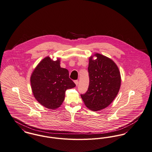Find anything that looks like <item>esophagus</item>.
<instances>
[{"label": "esophagus", "instance_id": "1", "mask_svg": "<svg viewBox=\"0 0 152 152\" xmlns=\"http://www.w3.org/2000/svg\"><path fill=\"white\" fill-rule=\"evenodd\" d=\"M75 82V83L76 84V86H77V85L79 84V81H78V80H75V82Z\"/></svg>", "mask_w": 152, "mask_h": 152}]
</instances>
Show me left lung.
<instances>
[{
	"instance_id": "obj_1",
	"label": "left lung",
	"mask_w": 152,
	"mask_h": 152,
	"mask_svg": "<svg viewBox=\"0 0 152 152\" xmlns=\"http://www.w3.org/2000/svg\"><path fill=\"white\" fill-rule=\"evenodd\" d=\"M94 56L97 58L94 60ZM88 70V88L81 97L88 109L101 110L110 105L117 96L121 86L120 73L113 60L99 53L89 58Z\"/></svg>"
}]
</instances>
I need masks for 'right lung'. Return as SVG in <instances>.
<instances>
[{
  "instance_id": "add662e5",
  "label": "right lung",
  "mask_w": 152,
  "mask_h": 152,
  "mask_svg": "<svg viewBox=\"0 0 152 152\" xmlns=\"http://www.w3.org/2000/svg\"><path fill=\"white\" fill-rule=\"evenodd\" d=\"M30 80L35 99L42 106L53 110L62 105L66 90L76 86L69 77V71L61 68L60 59L54 61L49 56L36 66Z\"/></svg>"
}]
</instances>
